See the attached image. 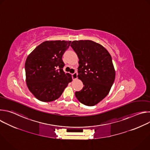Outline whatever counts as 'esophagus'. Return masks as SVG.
Returning <instances> with one entry per match:
<instances>
[{"mask_svg": "<svg viewBox=\"0 0 150 150\" xmlns=\"http://www.w3.org/2000/svg\"><path fill=\"white\" fill-rule=\"evenodd\" d=\"M77 75H78V74H77V72H74V74H72V76L73 79H76L77 78Z\"/></svg>", "mask_w": 150, "mask_h": 150, "instance_id": "esophagus-1", "label": "esophagus"}]
</instances>
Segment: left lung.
<instances>
[{"instance_id":"left-lung-1","label":"left lung","mask_w":150,"mask_h":150,"mask_svg":"<svg viewBox=\"0 0 150 150\" xmlns=\"http://www.w3.org/2000/svg\"><path fill=\"white\" fill-rule=\"evenodd\" d=\"M71 46L79 58L78 77L84 85L75 96L84 105H94L109 94L114 82L112 57L103 46L91 40L73 41Z\"/></svg>"}]
</instances>
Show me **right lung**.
Segmentation results:
<instances>
[{"label":"right lung","mask_w":150,"mask_h":150,"mask_svg":"<svg viewBox=\"0 0 150 150\" xmlns=\"http://www.w3.org/2000/svg\"><path fill=\"white\" fill-rule=\"evenodd\" d=\"M71 41H46L27 57L25 69L26 82L30 92L38 100L54 101L60 97L72 79L63 71L64 53Z\"/></svg>","instance_id":"obj_1"}]
</instances>
